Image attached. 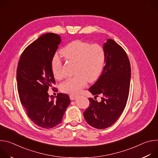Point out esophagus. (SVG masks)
I'll use <instances>...</instances> for the list:
<instances>
[{
  "label": "esophagus",
  "instance_id": "esophagus-1",
  "mask_svg": "<svg viewBox=\"0 0 158 158\" xmlns=\"http://www.w3.org/2000/svg\"><path fill=\"white\" fill-rule=\"evenodd\" d=\"M77 96V94H71L69 95V98H70V99H71V100L75 99Z\"/></svg>",
  "mask_w": 158,
  "mask_h": 158
}]
</instances>
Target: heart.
Returning a JSON list of instances; mask_svg holds the SVG:
<instances>
[{"label": "heart", "instance_id": "obj_1", "mask_svg": "<svg viewBox=\"0 0 158 158\" xmlns=\"http://www.w3.org/2000/svg\"><path fill=\"white\" fill-rule=\"evenodd\" d=\"M65 60L75 62L73 77L67 79L60 85V91L65 93H76L86 85L87 81L93 82L101 74L106 61L104 48L98 44H90L76 40L67 44L60 51ZM52 71L56 79L64 77L63 64L57 55L51 60Z\"/></svg>", "mask_w": 158, "mask_h": 158}]
</instances>
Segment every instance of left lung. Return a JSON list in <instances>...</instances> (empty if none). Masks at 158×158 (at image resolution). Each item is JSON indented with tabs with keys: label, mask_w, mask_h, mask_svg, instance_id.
I'll return each instance as SVG.
<instances>
[{
	"label": "left lung",
	"mask_w": 158,
	"mask_h": 158,
	"mask_svg": "<svg viewBox=\"0 0 158 158\" xmlns=\"http://www.w3.org/2000/svg\"><path fill=\"white\" fill-rule=\"evenodd\" d=\"M104 49L106 64L102 73L89 89L96 97L102 95L101 101L89 98V106L84 112L86 122L99 129L111 126L123 113L129 96L131 80V65L124 49L110 39L104 43Z\"/></svg>",
	"instance_id": "left-lung-1"
}]
</instances>
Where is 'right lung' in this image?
<instances>
[{"instance_id": "obj_1", "label": "right lung", "mask_w": 158, "mask_h": 158, "mask_svg": "<svg viewBox=\"0 0 158 158\" xmlns=\"http://www.w3.org/2000/svg\"><path fill=\"white\" fill-rule=\"evenodd\" d=\"M60 41V36L54 33L41 35L22 53L17 69L20 101L29 119L44 129L60 123L70 104L67 94L58 93L54 99L48 93L49 87L56 83L51 60Z\"/></svg>"}]
</instances>
